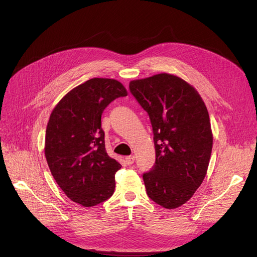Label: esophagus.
Returning <instances> with one entry per match:
<instances>
[{
  "mask_svg": "<svg viewBox=\"0 0 257 257\" xmlns=\"http://www.w3.org/2000/svg\"><path fill=\"white\" fill-rule=\"evenodd\" d=\"M134 160H136V157H134L133 155H131V156H127L126 158H125V161H126V164L127 165H132L133 163H134Z\"/></svg>",
  "mask_w": 257,
  "mask_h": 257,
  "instance_id": "obj_1",
  "label": "esophagus"
}]
</instances>
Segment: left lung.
<instances>
[{
	"mask_svg": "<svg viewBox=\"0 0 257 257\" xmlns=\"http://www.w3.org/2000/svg\"><path fill=\"white\" fill-rule=\"evenodd\" d=\"M129 87L154 133L155 165L143 175L147 194L160 206L177 208L206 176L213 140L207 108L193 85L173 74L132 80Z\"/></svg>",
	"mask_w": 257,
	"mask_h": 257,
	"instance_id": "obj_1",
	"label": "left lung"
}]
</instances>
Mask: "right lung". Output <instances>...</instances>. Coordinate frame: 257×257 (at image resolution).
I'll list each match as a JSON object with an SVG mask.
<instances>
[{
	"mask_svg": "<svg viewBox=\"0 0 257 257\" xmlns=\"http://www.w3.org/2000/svg\"><path fill=\"white\" fill-rule=\"evenodd\" d=\"M127 94L117 80L92 78L67 92L50 115L47 163L63 193L79 205H98L114 192L121 166L106 152L101 115L111 101Z\"/></svg>",
	"mask_w": 257,
	"mask_h": 257,
	"instance_id": "obj_1",
	"label": "right lung"
}]
</instances>
